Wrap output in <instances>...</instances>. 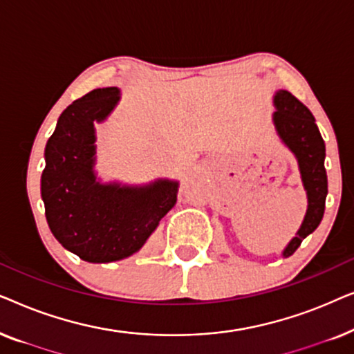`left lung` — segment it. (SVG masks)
<instances>
[{
	"instance_id": "left-lung-1",
	"label": "left lung",
	"mask_w": 354,
	"mask_h": 354,
	"mask_svg": "<svg viewBox=\"0 0 354 354\" xmlns=\"http://www.w3.org/2000/svg\"><path fill=\"white\" fill-rule=\"evenodd\" d=\"M272 122L280 142L287 147L298 162L303 188L306 192L308 207L301 225L282 251L283 258L292 256L301 241L321 224L327 196V174L324 167L326 143L319 132L316 119L301 101L287 90L274 95Z\"/></svg>"
}]
</instances>
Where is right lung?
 <instances>
[{"label":"right lung","instance_id":"1","mask_svg":"<svg viewBox=\"0 0 354 354\" xmlns=\"http://www.w3.org/2000/svg\"><path fill=\"white\" fill-rule=\"evenodd\" d=\"M120 101L118 86L96 88L67 106L45 148L41 200L48 225L67 251L86 263L129 258L147 243L177 203L178 182L145 185L96 176V130Z\"/></svg>","mask_w":354,"mask_h":354}]
</instances>
